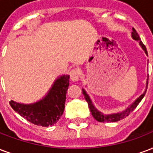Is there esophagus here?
I'll return each mask as SVG.
<instances>
[{"instance_id": "1", "label": "esophagus", "mask_w": 153, "mask_h": 153, "mask_svg": "<svg viewBox=\"0 0 153 153\" xmlns=\"http://www.w3.org/2000/svg\"><path fill=\"white\" fill-rule=\"evenodd\" d=\"M70 76L72 81H78L80 78L79 71L76 68H74L70 71Z\"/></svg>"}]
</instances>
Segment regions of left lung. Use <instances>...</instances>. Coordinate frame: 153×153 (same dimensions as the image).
Returning <instances> with one entry per match:
<instances>
[{
	"label": "left lung",
	"mask_w": 153,
	"mask_h": 153,
	"mask_svg": "<svg viewBox=\"0 0 153 153\" xmlns=\"http://www.w3.org/2000/svg\"><path fill=\"white\" fill-rule=\"evenodd\" d=\"M132 37H133V39H135V40H139L140 41V45H141V47L143 48V49L145 51L146 54H148V52H147V48H146L145 45H143V42L141 41V39H140V37L139 36L138 33H137L136 30L134 29V27H132ZM149 78V76H148ZM149 80V79H148ZM148 83L149 82H147V88H148ZM146 91H147V89L145 90V91L143 92V94H142L141 96H140L138 99L134 101L132 105L127 108L126 110L123 111L122 113H117V114H108V115H106V114H103L101 113H100L99 111H97L96 108L94 107V105H92V103H91V100H90L89 97H88V95L86 93V91L82 89V94L84 95V97H85V100L88 101V106H89V108H90V110H91V115L93 116V117L95 119L100 122V123H114V122H117V121H120V120L123 119V118H125L126 117H127L130 115V114L132 113V111L134 110V108H136L137 105L140 104V102L142 100V99L144 97V95L146 94Z\"/></svg>",
	"instance_id": "left-lung-1"
}]
</instances>
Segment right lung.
<instances>
[{
  "instance_id": "add662e5",
  "label": "right lung",
  "mask_w": 153,
  "mask_h": 153,
  "mask_svg": "<svg viewBox=\"0 0 153 153\" xmlns=\"http://www.w3.org/2000/svg\"><path fill=\"white\" fill-rule=\"evenodd\" d=\"M70 82L69 75L56 80L48 95L39 102L22 105L11 100L10 106L25 119L36 126H53L61 118L65 108V98Z\"/></svg>"
}]
</instances>
